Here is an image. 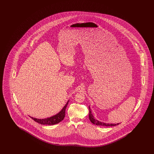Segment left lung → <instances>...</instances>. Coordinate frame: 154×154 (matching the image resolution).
I'll use <instances>...</instances> for the list:
<instances>
[{
    "mask_svg": "<svg viewBox=\"0 0 154 154\" xmlns=\"http://www.w3.org/2000/svg\"><path fill=\"white\" fill-rule=\"evenodd\" d=\"M88 108H89V116H88L89 119L94 125H101V126H103V127H112V126L117 125L119 124V123H117V124H112L111 123H111H104V122L98 121V120H96L94 117V116L92 113L91 110L90 109V106H88Z\"/></svg>",
    "mask_w": 154,
    "mask_h": 154,
    "instance_id": "obj_1",
    "label": "left lung"
}]
</instances>
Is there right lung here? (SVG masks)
Listing matches in <instances>:
<instances>
[{
	"instance_id": "1",
	"label": "right lung",
	"mask_w": 154,
	"mask_h": 154,
	"mask_svg": "<svg viewBox=\"0 0 154 154\" xmlns=\"http://www.w3.org/2000/svg\"><path fill=\"white\" fill-rule=\"evenodd\" d=\"M69 100L66 102V105L64 106L62 109L58 113L54 115L49 118H44V119H37V118H33L32 117H30V118H32L33 120L38 123L39 124L43 125H56L57 123H59L60 122L63 120L65 117V111H66V106L69 102Z\"/></svg>"
}]
</instances>
